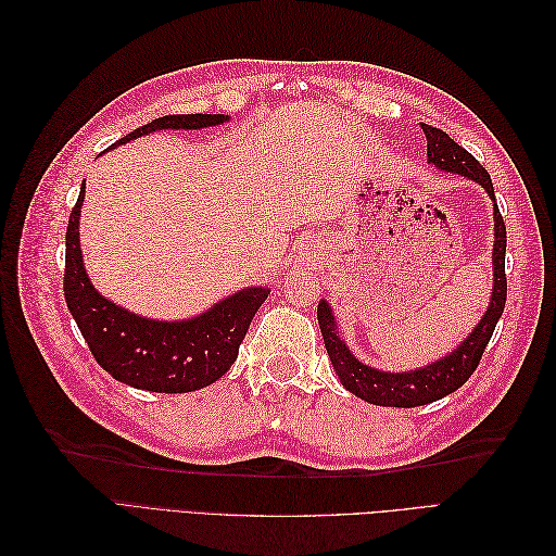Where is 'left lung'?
Wrapping results in <instances>:
<instances>
[{"label":"left lung","instance_id":"8db88e82","mask_svg":"<svg viewBox=\"0 0 556 556\" xmlns=\"http://www.w3.org/2000/svg\"><path fill=\"white\" fill-rule=\"evenodd\" d=\"M422 131L427 137V162L435 166L439 172L457 174L468 180L482 185L486 197L494 204V245H492V271H494V285L490 306L484 308V315L480 323L470 329L466 339L454 348L441 359H433L427 366L413 368V371H382V368L368 366L359 362L348 343L339 336V325H336L333 308L327 299H319L317 304V323L319 331H323L327 355L331 359V366L336 376H339L341 384L350 394L359 396L366 403H376V406L387 408H415L427 406V403L439 401L452 392H457L459 387L473 376V371L480 364L482 352L490 343L494 327L498 317L506 308V225L498 213L496 199H494V185L490 174L484 172V166L464 150L459 143H454L443 129H435L431 125H422Z\"/></svg>","mask_w":556,"mask_h":556}]
</instances>
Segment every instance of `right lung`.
Returning a JSON list of instances; mask_svg holds the SVG:
<instances>
[{
  "mask_svg": "<svg viewBox=\"0 0 556 556\" xmlns=\"http://www.w3.org/2000/svg\"><path fill=\"white\" fill-rule=\"evenodd\" d=\"M223 123H229V115H164L134 129L115 146L148 137L160 129L190 131ZM83 199H86V182L66 227L64 299L99 366L115 380L160 394L194 392L220 380L237 362L239 345L245 339L252 317L271 290L264 285H250L188 319L146 317L117 306L102 292H97L83 264L78 229Z\"/></svg>",
  "mask_w": 556,
  "mask_h": 556,
  "instance_id": "add662e5",
  "label": "right lung"
}]
</instances>
